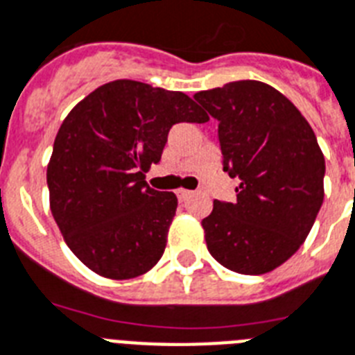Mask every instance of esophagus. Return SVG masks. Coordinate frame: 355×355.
Returning a JSON list of instances; mask_svg holds the SVG:
<instances>
[{
	"label": "esophagus",
	"instance_id": "1",
	"mask_svg": "<svg viewBox=\"0 0 355 355\" xmlns=\"http://www.w3.org/2000/svg\"><path fill=\"white\" fill-rule=\"evenodd\" d=\"M177 195L180 200H187L189 197H193V191H189V189H178Z\"/></svg>",
	"mask_w": 355,
	"mask_h": 355
}]
</instances>
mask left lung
Returning <instances> with one entry per match:
<instances>
[{
    "instance_id": "8db88e82",
    "label": "left lung",
    "mask_w": 355,
    "mask_h": 355,
    "mask_svg": "<svg viewBox=\"0 0 355 355\" xmlns=\"http://www.w3.org/2000/svg\"><path fill=\"white\" fill-rule=\"evenodd\" d=\"M193 98L218 120L223 169L239 180L237 200H215L202 220L207 250L232 272H272L301 248L321 209L318 138L268 83L241 80Z\"/></svg>"
}]
</instances>
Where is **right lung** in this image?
<instances>
[{"label":"right lung","mask_w":355,"mask_h":355,"mask_svg":"<svg viewBox=\"0 0 355 355\" xmlns=\"http://www.w3.org/2000/svg\"><path fill=\"white\" fill-rule=\"evenodd\" d=\"M209 120L187 94L116 80L63 120L47 166L51 211L71 252L107 279H132L162 257L177 195L148 186L175 123Z\"/></svg>","instance_id":"right-lung-1"}]
</instances>
